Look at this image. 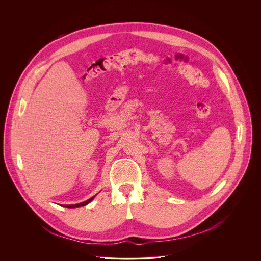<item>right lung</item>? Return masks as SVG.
<instances>
[{
  "mask_svg": "<svg viewBox=\"0 0 261 261\" xmlns=\"http://www.w3.org/2000/svg\"><path fill=\"white\" fill-rule=\"evenodd\" d=\"M94 197L95 196H93V197H91L90 199H88V200H86V201H84V202H81V203H77V204H68V205H63L64 207H67V208H74V207H81V206H85V205H87L88 203H90L93 199H94Z\"/></svg>",
  "mask_w": 261,
  "mask_h": 261,
  "instance_id": "right-lung-1",
  "label": "right lung"
}]
</instances>
